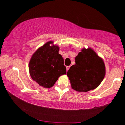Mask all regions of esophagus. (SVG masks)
<instances>
[{"label":"esophagus","mask_w":125,"mask_h":125,"mask_svg":"<svg viewBox=\"0 0 125 125\" xmlns=\"http://www.w3.org/2000/svg\"><path fill=\"white\" fill-rule=\"evenodd\" d=\"M69 68H70V66H66V70H67V71H68L69 69Z\"/></svg>","instance_id":"obj_1"}]
</instances>
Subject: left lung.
Segmentation results:
<instances>
[{"instance_id":"left-lung-1","label":"left lung","mask_w":125,"mask_h":125,"mask_svg":"<svg viewBox=\"0 0 125 125\" xmlns=\"http://www.w3.org/2000/svg\"><path fill=\"white\" fill-rule=\"evenodd\" d=\"M67 72L73 89L86 92L96 89L105 76V65L94 50L83 48Z\"/></svg>"}]
</instances>
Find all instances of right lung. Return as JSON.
Returning a JSON list of instances; mask_svg holds the SVG:
<instances>
[{
    "label": "right lung",
    "mask_w": 125,
    "mask_h": 125,
    "mask_svg": "<svg viewBox=\"0 0 125 125\" xmlns=\"http://www.w3.org/2000/svg\"><path fill=\"white\" fill-rule=\"evenodd\" d=\"M47 42L34 53L29 63L30 75L33 81L44 88L52 87L60 76L66 73L58 46Z\"/></svg>",
    "instance_id": "right-lung-1"
}]
</instances>
